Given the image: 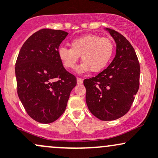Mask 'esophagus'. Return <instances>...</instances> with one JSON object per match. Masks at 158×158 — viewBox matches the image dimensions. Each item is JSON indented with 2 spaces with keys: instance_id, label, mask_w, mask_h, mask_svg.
<instances>
[{
  "instance_id": "obj_1",
  "label": "esophagus",
  "mask_w": 158,
  "mask_h": 158,
  "mask_svg": "<svg viewBox=\"0 0 158 158\" xmlns=\"http://www.w3.org/2000/svg\"><path fill=\"white\" fill-rule=\"evenodd\" d=\"M77 84H83V79L81 77H77Z\"/></svg>"
}]
</instances>
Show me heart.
Masks as SVG:
<instances>
[{
    "label": "heart",
    "instance_id": "obj_1",
    "mask_svg": "<svg viewBox=\"0 0 158 158\" xmlns=\"http://www.w3.org/2000/svg\"><path fill=\"white\" fill-rule=\"evenodd\" d=\"M70 47L59 49V59L65 69H74L81 56L84 63L78 67L81 72L90 70L97 73L102 71L111 60L114 51L111 39L96 35H86L73 39Z\"/></svg>",
    "mask_w": 158,
    "mask_h": 158
}]
</instances>
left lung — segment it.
I'll return each instance as SVG.
<instances>
[{
    "label": "left lung",
    "instance_id": "left-lung-1",
    "mask_svg": "<svg viewBox=\"0 0 158 158\" xmlns=\"http://www.w3.org/2000/svg\"><path fill=\"white\" fill-rule=\"evenodd\" d=\"M106 29L116 42L114 59L96 77L84 81L89 111L105 121L128 112L139 87L140 76L139 62L131 44L119 32Z\"/></svg>",
    "mask_w": 158,
    "mask_h": 158
}]
</instances>
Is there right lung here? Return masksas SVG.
<instances>
[{
  "mask_svg": "<svg viewBox=\"0 0 158 158\" xmlns=\"http://www.w3.org/2000/svg\"><path fill=\"white\" fill-rule=\"evenodd\" d=\"M67 35L62 30L43 28L27 39L19 52L15 67L19 98L27 114L39 123L58 119L77 84L58 55Z\"/></svg>",
  "mask_w": 158,
  "mask_h": 158,
  "instance_id": "add662e5",
  "label": "right lung"
}]
</instances>
